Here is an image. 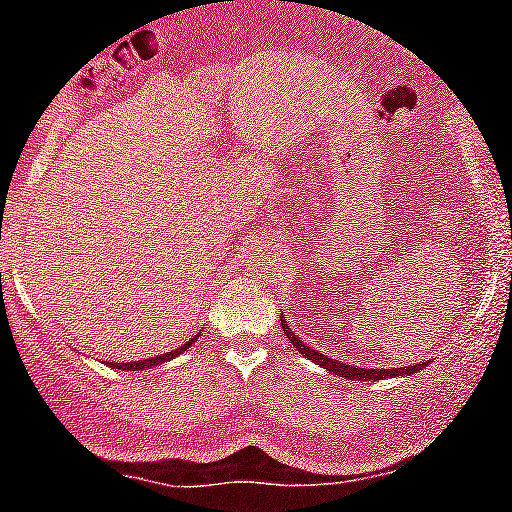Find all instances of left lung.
Returning <instances> with one entry per match:
<instances>
[{
	"instance_id": "8db88e82",
	"label": "left lung",
	"mask_w": 512,
	"mask_h": 512,
	"mask_svg": "<svg viewBox=\"0 0 512 512\" xmlns=\"http://www.w3.org/2000/svg\"><path fill=\"white\" fill-rule=\"evenodd\" d=\"M282 322V332H285V337L289 339V344H292L294 349H297L299 354H304L307 359H312L314 364H319L322 369L327 371H334L337 376H342V379H352V381H379V379H396V376H406L409 379L411 374H416V371H421L423 366L428 364V361H421V364L416 366H396V369H361V366H352V364H344V361H337V359H329L327 354L317 352L314 347H307V344L302 342V339L297 337V334L292 332V329L287 327L285 317H280Z\"/></svg>"
}]
</instances>
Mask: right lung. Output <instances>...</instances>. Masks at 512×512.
<instances>
[{
  "label": "right lung",
  "instance_id": "right-lung-1",
  "mask_svg": "<svg viewBox=\"0 0 512 512\" xmlns=\"http://www.w3.org/2000/svg\"><path fill=\"white\" fill-rule=\"evenodd\" d=\"M190 344H195V337L190 339V342H185L180 349H173V352H168V354L151 356V359H141V361H121V364H113V361H111L108 366H113V369H123V371H146V369H153V366H158V364H165V361L175 359L178 354L188 352Z\"/></svg>",
  "mask_w": 512,
  "mask_h": 512
}]
</instances>
